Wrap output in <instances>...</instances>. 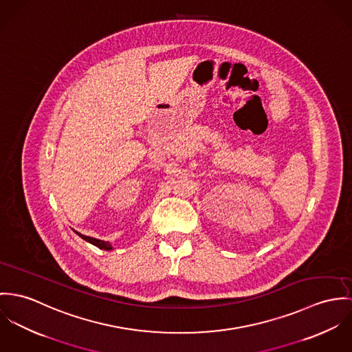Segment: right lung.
<instances>
[{
    "label": "right lung",
    "instance_id": "obj_1",
    "mask_svg": "<svg viewBox=\"0 0 352 352\" xmlns=\"http://www.w3.org/2000/svg\"><path fill=\"white\" fill-rule=\"evenodd\" d=\"M74 232H77V231H74ZM77 234H78L79 237H82L83 240H86L87 243H90V244H93V245H96V247H98L101 250H105V251L113 250V247H112V244L109 241H104V240H100V239H96V237H90V236H86V234H79V232H77Z\"/></svg>",
    "mask_w": 352,
    "mask_h": 352
}]
</instances>
